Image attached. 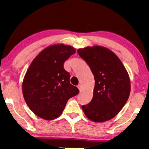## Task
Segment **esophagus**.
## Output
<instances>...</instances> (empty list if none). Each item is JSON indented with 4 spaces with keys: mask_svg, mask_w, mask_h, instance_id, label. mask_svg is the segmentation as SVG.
Here are the masks:
<instances>
[{
    "mask_svg": "<svg viewBox=\"0 0 149 149\" xmlns=\"http://www.w3.org/2000/svg\"><path fill=\"white\" fill-rule=\"evenodd\" d=\"M78 89L79 90H80V91H82V86H81L80 84H79V85H78Z\"/></svg>",
    "mask_w": 149,
    "mask_h": 149,
    "instance_id": "34e87169",
    "label": "esophagus"
}]
</instances>
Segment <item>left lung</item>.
Instances as JSON below:
<instances>
[{"mask_svg":"<svg viewBox=\"0 0 149 149\" xmlns=\"http://www.w3.org/2000/svg\"><path fill=\"white\" fill-rule=\"evenodd\" d=\"M90 67L95 78L93 97L82 108L95 122L112 119L123 108L130 94V79L124 65L113 52L95 45L78 49Z\"/></svg>","mask_w":149,"mask_h":149,"instance_id":"8db88e82","label":"left lung"}]
</instances>
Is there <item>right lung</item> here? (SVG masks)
I'll return each mask as SVG.
<instances>
[{"label":"right lung","instance_id":"right-lung-1","mask_svg":"<svg viewBox=\"0 0 149 149\" xmlns=\"http://www.w3.org/2000/svg\"><path fill=\"white\" fill-rule=\"evenodd\" d=\"M76 52L64 44L50 45L41 52L28 69L22 93L29 108L39 117L53 120L62 114L69 99L79 93L70 84L65 61Z\"/></svg>","mask_w":149,"mask_h":149}]
</instances>
